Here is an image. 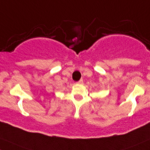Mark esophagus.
I'll return each instance as SVG.
<instances>
[{
  "label": "esophagus",
  "mask_w": 150,
  "mask_h": 150,
  "mask_svg": "<svg viewBox=\"0 0 150 150\" xmlns=\"http://www.w3.org/2000/svg\"><path fill=\"white\" fill-rule=\"evenodd\" d=\"M77 83H78V84H83V79H81V80H79V81Z\"/></svg>",
  "instance_id": "obj_1"
}]
</instances>
